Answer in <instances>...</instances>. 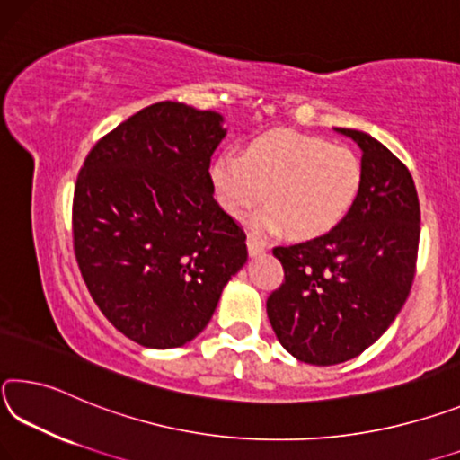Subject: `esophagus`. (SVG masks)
Returning <instances> with one entry per match:
<instances>
[{
    "instance_id": "obj_1",
    "label": "esophagus",
    "mask_w": 460,
    "mask_h": 460,
    "mask_svg": "<svg viewBox=\"0 0 460 460\" xmlns=\"http://www.w3.org/2000/svg\"><path fill=\"white\" fill-rule=\"evenodd\" d=\"M246 246H248V252L252 254H261L262 251H265V243H262L261 238H257V236H252V234H248V238H246Z\"/></svg>"
}]
</instances>
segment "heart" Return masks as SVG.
<instances>
[{"label":"heart","mask_w":460,"mask_h":460,"mask_svg":"<svg viewBox=\"0 0 460 460\" xmlns=\"http://www.w3.org/2000/svg\"><path fill=\"white\" fill-rule=\"evenodd\" d=\"M216 199L243 217L265 199L259 230H288L315 238L350 214L363 185V163L355 150L296 130H270L248 142L243 156L222 153L212 164Z\"/></svg>","instance_id":"obj_1"}]
</instances>
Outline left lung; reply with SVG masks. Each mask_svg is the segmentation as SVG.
Listing matches in <instances>:
<instances>
[{"label":"left lung","instance_id":"1","mask_svg":"<svg viewBox=\"0 0 460 460\" xmlns=\"http://www.w3.org/2000/svg\"><path fill=\"white\" fill-rule=\"evenodd\" d=\"M336 130L363 150L358 198L334 230L273 248L285 281L267 299L283 349L320 367L358 357L385 332L410 296L420 244L408 167L368 134Z\"/></svg>","mask_w":460,"mask_h":460}]
</instances>
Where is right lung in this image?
Segmentation results:
<instances>
[{
	"label": "right lung",
	"instance_id": "right-lung-1",
	"mask_svg": "<svg viewBox=\"0 0 460 460\" xmlns=\"http://www.w3.org/2000/svg\"><path fill=\"white\" fill-rule=\"evenodd\" d=\"M222 116L179 102L140 110L89 150L73 193V251L102 314L130 341H193L246 262V234L214 199Z\"/></svg>",
	"mask_w": 460,
	"mask_h": 460
}]
</instances>
